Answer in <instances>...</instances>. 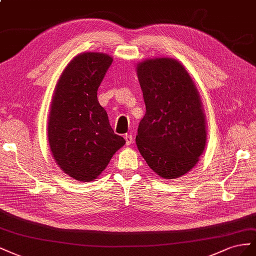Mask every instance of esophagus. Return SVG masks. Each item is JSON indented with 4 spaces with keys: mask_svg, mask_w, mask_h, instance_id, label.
Segmentation results:
<instances>
[{
    "mask_svg": "<svg viewBox=\"0 0 256 256\" xmlns=\"http://www.w3.org/2000/svg\"><path fill=\"white\" fill-rule=\"evenodd\" d=\"M124 140H126V144L128 146V144H130L133 142V136L130 135V134H126V136H124Z\"/></svg>",
    "mask_w": 256,
    "mask_h": 256,
    "instance_id": "34e87169",
    "label": "esophagus"
}]
</instances>
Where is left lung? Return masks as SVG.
<instances>
[{"label": "left lung", "instance_id": "8db88e82", "mask_svg": "<svg viewBox=\"0 0 256 256\" xmlns=\"http://www.w3.org/2000/svg\"><path fill=\"white\" fill-rule=\"evenodd\" d=\"M146 105L136 144L160 177L176 179L191 170L206 146V119L198 91L184 65L156 58L137 65Z\"/></svg>", "mask_w": 256, "mask_h": 256}]
</instances>
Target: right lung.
Returning <instances> with one entry per match:
<instances>
[{
  "mask_svg": "<svg viewBox=\"0 0 256 256\" xmlns=\"http://www.w3.org/2000/svg\"><path fill=\"white\" fill-rule=\"evenodd\" d=\"M112 63L100 52L72 59L56 84L48 120V142L60 168L78 181L96 179L124 138L114 134L98 100V86Z\"/></svg>",
  "mask_w": 256,
  "mask_h": 256,
  "instance_id": "right-lung-1",
  "label": "right lung"
}]
</instances>
